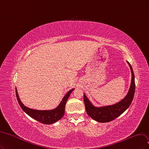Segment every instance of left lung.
I'll list each match as a JSON object with an SVG mask.
<instances>
[{"mask_svg":"<svg viewBox=\"0 0 149 149\" xmlns=\"http://www.w3.org/2000/svg\"><path fill=\"white\" fill-rule=\"evenodd\" d=\"M132 74V79L130 88L126 96L119 102L113 105L106 107H96L90 102L88 98L84 94V101L86 111L90 117L100 123H108L114 119L119 117L130 106L135 93V80L134 74L132 67L129 62H127Z\"/></svg>","mask_w":149,"mask_h":149,"instance_id":"1","label":"left lung"}]
</instances>
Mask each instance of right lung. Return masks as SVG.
I'll return each mask as SVG.
<instances>
[{
    "instance_id": "right-lung-1",
    "label": "right lung",
    "mask_w": 149,
    "mask_h": 149,
    "mask_svg": "<svg viewBox=\"0 0 149 149\" xmlns=\"http://www.w3.org/2000/svg\"><path fill=\"white\" fill-rule=\"evenodd\" d=\"M74 90V88L69 91L64 96V97L62 100L61 102L57 106V107L51 110H36L25 107L19 98L17 88H15V92L19 104H20L22 109L28 116H30L31 118L35 119L36 121L41 123L45 124H51L59 121V119L63 117L65 113V107L67 100H68L70 93Z\"/></svg>"
}]
</instances>
